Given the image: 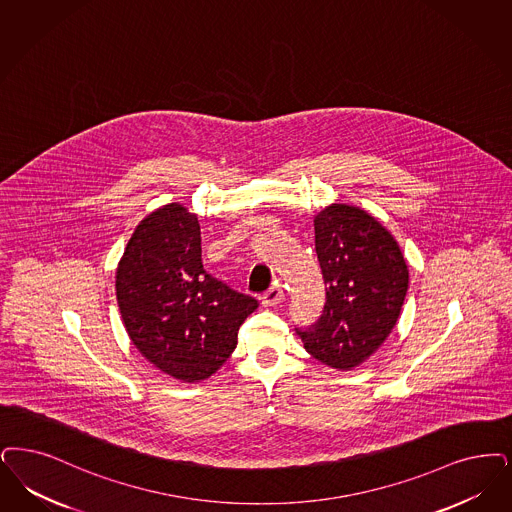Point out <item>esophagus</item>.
Returning <instances> with one entry per match:
<instances>
[{
    "instance_id": "1",
    "label": "esophagus",
    "mask_w": 512,
    "mask_h": 512,
    "mask_svg": "<svg viewBox=\"0 0 512 512\" xmlns=\"http://www.w3.org/2000/svg\"><path fill=\"white\" fill-rule=\"evenodd\" d=\"M282 301H284V291L278 286L268 287L265 293L261 295V303H263L265 307H276V305H280Z\"/></svg>"
}]
</instances>
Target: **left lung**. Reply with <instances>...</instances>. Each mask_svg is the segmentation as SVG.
<instances>
[{
    "instance_id": "obj_1",
    "label": "left lung",
    "mask_w": 512,
    "mask_h": 512,
    "mask_svg": "<svg viewBox=\"0 0 512 512\" xmlns=\"http://www.w3.org/2000/svg\"><path fill=\"white\" fill-rule=\"evenodd\" d=\"M314 247L326 303L312 326L297 331L316 360L354 368L396 326L408 293V266L389 230L352 205H329L314 217Z\"/></svg>"
}]
</instances>
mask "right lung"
I'll return each instance as SVG.
<instances>
[{
  "label": "right lung",
  "mask_w": 512,
  "mask_h": 512,
  "mask_svg": "<svg viewBox=\"0 0 512 512\" xmlns=\"http://www.w3.org/2000/svg\"><path fill=\"white\" fill-rule=\"evenodd\" d=\"M123 324L146 360L186 383L207 379L259 307L205 272L198 217L169 204L144 217L116 272Z\"/></svg>",
  "instance_id": "1"
}]
</instances>
